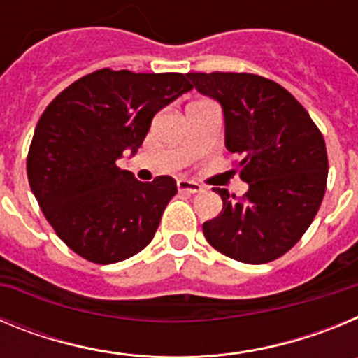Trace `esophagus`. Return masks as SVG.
<instances>
[{
    "mask_svg": "<svg viewBox=\"0 0 358 358\" xmlns=\"http://www.w3.org/2000/svg\"><path fill=\"white\" fill-rule=\"evenodd\" d=\"M177 188H179V192H188V194H199V192L204 189L199 182L188 181V179H179L177 181Z\"/></svg>",
    "mask_w": 358,
    "mask_h": 358,
    "instance_id": "obj_1",
    "label": "esophagus"
}]
</instances>
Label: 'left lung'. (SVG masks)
I'll return each mask as SVG.
<instances>
[{
	"mask_svg": "<svg viewBox=\"0 0 358 358\" xmlns=\"http://www.w3.org/2000/svg\"><path fill=\"white\" fill-rule=\"evenodd\" d=\"M199 93L222 106L226 148L249 185L222 197L218 217L202 224L218 252L243 264H267L292 249L321 206L328 177L327 145L305 107L276 82L251 73H186Z\"/></svg>",
	"mask_w": 358,
	"mask_h": 358,
	"instance_id": "1",
	"label": "left lung"
}]
</instances>
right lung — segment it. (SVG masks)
Masks as SVG:
<instances>
[{
  "label": "right lung",
  "instance_id": "obj_1",
  "mask_svg": "<svg viewBox=\"0 0 358 358\" xmlns=\"http://www.w3.org/2000/svg\"><path fill=\"white\" fill-rule=\"evenodd\" d=\"M192 87L182 73L103 68L46 107L28 150V182L71 251L107 265L150 243L176 181L159 176L141 182L116 161L127 148L136 154L157 110Z\"/></svg>",
  "mask_w": 358,
  "mask_h": 358
}]
</instances>
